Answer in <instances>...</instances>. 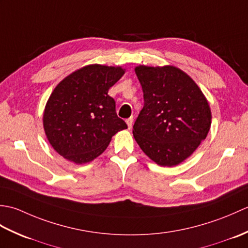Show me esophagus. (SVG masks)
<instances>
[{
  "instance_id": "obj_1",
  "label": "esophagus",
  "mask_w": 248,
  "mask_h": 248,
  "mask_svg": "<svg viewBox=\"0 0 248 248\" xmlns=\"http://www.w3.org/2000/svg\"><path fill=\"white\" fill-rule=\"evenodd\" d=\"M125 123H127V124H128V128H129V129L132 128V124H133V117H130V118H128L127 120H125Z\"/></svg>"
}]
</instances>
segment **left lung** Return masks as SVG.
<instances>
[{
    "label": "left lung",
    "mask_w": 248,
    "mask_h": 248,
    "mask_svg": "<svg viewBox=\"0 0 248 248\" xmlns=\"http://www.w3.org/2000/svg\"><path fill=\"white\" fill-rule=\"evenodd\" d=\"M144 107L133 125L140 149L162 166L181 163L207 138L211 110L191 78L176 67L135 68Z\"/></svg>",
    "instance_id": "left-lung-1"
}]
</instances>
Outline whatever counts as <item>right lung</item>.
<instances>
[{
	"instance_id": "add662e5",
	"label": "right lung",
	"mask_w": 248,
	"mask_h": 248,
	"mask_svg": "<svg viewBox=\"0 0 248 248\" xmlns=\"http://www.w3.org/2000/svg\"><path fill=\"white\" fill-rule=\"evenodd\" d=\"M124 73L120 67L89 65L64 78L51 93L44 127L50 144L65 159L91 162L107 149L113 135L128 128L108 94Z\"/></svg>"
}]
</instances>
